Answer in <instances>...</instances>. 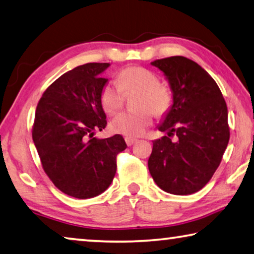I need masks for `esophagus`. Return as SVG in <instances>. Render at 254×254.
I'll list each match as a JSON object with an SVG mask.
<instances>
[{
  "label": "esophagus",
  "mask_w": 254,
  "mask_h": 254,
  "mask_svg": "<svg viewBox=\"0 0 254 254\" xmlns=\"http://www.w3.org/2000/svg\"><path fill=\"white\" fill-rule=\"evenodd\" d=\"M126 142H127V144L128 147H131L132 144H134V143L136 142V139L130 138V136H127V138H126Z\"/></svg>",
  "instance_id": "esophagus-1"
}]
</instances>
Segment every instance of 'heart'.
I'll list each match as a JSON object with an SVG mask.
<instances>
[{"instance_id": "1", "label": "heart", "mask_w": 254, "mask_h": 254, "mask_svg": "<svg viewBox=\"0 0 254 254\" xmlns=\"http://www.w3.org/2000/svg\"><path fill=\"white\" fill-rule=\"evenodd\" d=\"M118 85L108 82L100 91V104L107 114H115L122 105V91L139 90L132 112H122L111 122V130L127 136H139L150 126L152 113L163 115L172 105V95L167 87L158 83V76L142 66H128L120 71Z\"/></svg>"}]
</instances>
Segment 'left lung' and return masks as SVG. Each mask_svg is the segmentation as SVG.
<instances>
[{
  "mask_svg": "<svg viewBox=\"0 0 254 254\" xmlns=\"http://www.w3.org/2000/svg\"><path fill=\"white\" fill-rule=\"evenodd\" d=\"M172 91V105L158 130L167 135L152 141L148 168L167 193L200 191L219 166L229 140L228 111L219 87L198 63L184 56L157 60ZM178 135L176 142L169 136Z\"/></svg>",
  "mask_w": 254,
  "mask_h": 254,
  "instance_id": "obj_1",
  "label": "left lung"
}]
</instances>
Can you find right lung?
<instances>
[{"label":"right lung","instance_id":"1","mask_svg":"<svg viewBox=\"0 0 254 254\" xmlns=\"http://www.w3.org/2000/svg\"><path fill=\"white\" fill-rule=\"evenodd\" d=\"M110 63H87L67 71L47 88L36 108L33 140L43 168L58 189L78 199L107 190L116 156L127 147L123 136L99 139L106 127L100 91Z\"/></svg>","mask_w":254,"mask_h":254}]
</instances>
